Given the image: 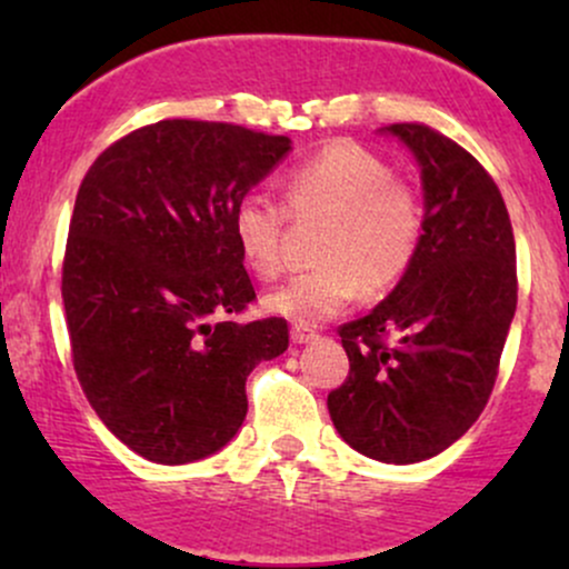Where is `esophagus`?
<instances>
[{
	"instance_id": "esophagus-1",
	"label": "esophagus",
	"mask_w": 569,
	"mask_h": 569,
	"mask_svg": "<svg viewBox=\"0 0 569 569\" xmlns=\"http://www.w3.org/2000/svg\"><path fill=\"white\" fill-rule=\"evenodd\" d=\"M316 337H318L316 331L307 329V326H293V329H291V342L293 345H307V342H312Z\"/></svg>"
}]
</instances>
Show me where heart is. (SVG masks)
Listing matches in <instances>:
<instances>
[{
	"instance_id": "heart-1",
	"label": "heart",
	"mask_w": 569,
	"mask_h": 569,
	"mask_svg": "<svg viewBox=\"0 0 569 569\" xmlns=\"http://www.w3.org/2000/svg\"><path fill=\"white\" fill-rule=\"evenodd\" d=\"M284 211L262 192L234 202L232 234L246 264L262 280L286 270V234L293 219L329 217L318 240L321 264L267 293L264 307L297 326H316L342 312L358 293H385L417 262L426 206L409 181L369 149L335 141L297 162L280 181Z\"/></svg>"
}]
</instances>
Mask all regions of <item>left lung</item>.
Instances as JSON below:
<instances>
[{
	"mask_svg": "<svg viewBox=\"0 0 569 569\" xmlns=\"http://www.w3.org/2000/svg\"><path fill=\"white\" fill-rule=\"evenodd\" d=\"M415 152L426 232L407 278L339 326L350 371L329 393L345 441L371 460L420 462L479 420L516 310V243L492 176L426 122L385 126Z\"/></svg>",
	"mask_w": 569,
	"mask_h": 569,
	"instance_id": "obj_1",
	"label": "left lung"
}]
</instances>
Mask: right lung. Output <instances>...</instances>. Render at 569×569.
<instances>
[{
  "label": "right lung",
  "instance_id": "right-lung-1",
  "mask_svg": "<svg viewBox=\"0 0 569 569\" xmlns=\"http://www.w3.org/2000/svg\"><path fill=\"white\" fill-rule=\"evenodd\" d=\"M291 149L232 122L160 120L84 173L61 270L71 363L101 422L162 466L200 460L243 426L246 377L289 348L257 299L234 202Z\"/></svg>",
  "mask_w": 569,
  "mask_h": 569
}]
</instances>
